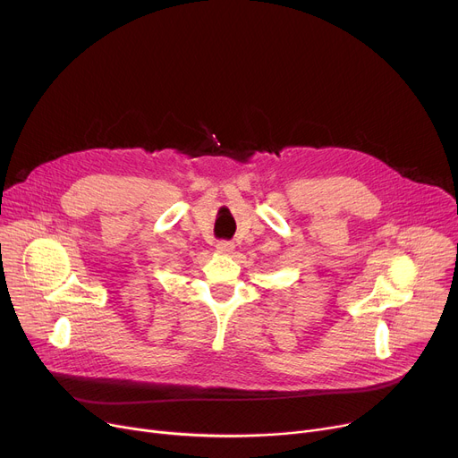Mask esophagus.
I'll return each instance as SVG.
<instances>
[{"instance_id":"esophagus-1","label":"esophagus","mask_w":458,"mask_h":458,"mask_svg":"<svg viewBox=\"0 0 458 458\" xmlns=\"http://www.w3.org/2000/svg\"><path fill=\"white\" fill-rule=\"evenodd\" d=\"M216 250H219L221 254H230V252H233V243L232 242H219V243H216Z\"/></svg>"}]
</instances>
